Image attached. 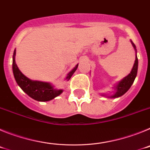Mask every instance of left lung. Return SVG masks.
<instances>
[{
  "label": "left lung",
  "mask_w": 150,
  "mask_h": 150,
  "mask_svg": "<svg viewBox=\"0 0 150 150\" xmlns=\"http://www.w3.org/2000/svg\"><path fill=\"white\" fill-rule=\"evenodd\" d=\"M132 43L133 45L134 48L136 50V47H135L134 43L132 41ZM137 67H138V59H137V55H136V58H135V62L134 64L133 68H132V71L128 74L126 77H125L122 80L118 83L117 86L115 87L116 89V92H115L114 95H112V98H118L122 95H124L130 88L132 86V85L133 84L134 81L136 76L137 74Z\"/></svg>",
  "instance_id": "obj_1"
}]
</instances>
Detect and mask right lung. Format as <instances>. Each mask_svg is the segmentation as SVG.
Returning <instances> with one entry per match:
<instances>
[{"label": "right lung", "mask_w": 150, "mask_h": 150, "mask_svg": "<svg viewBox=\"0 0 150 150\" xmlns=\"http://www.w3.org/2000/svg\"><path fill=\"white\" fill-rule=\"evenodd\" d=\"M16 50H14L13 56V71L17 84L20 86L28 96L39 101H48L59 96L62 92V90H58L53 88L50 83L40 81H33L26 77L17 67L15 62ZM78 64L67 74L66 79L69 80L76 71Z\"/></svg>", "instance_id": "add662e5"}]
</instances>
